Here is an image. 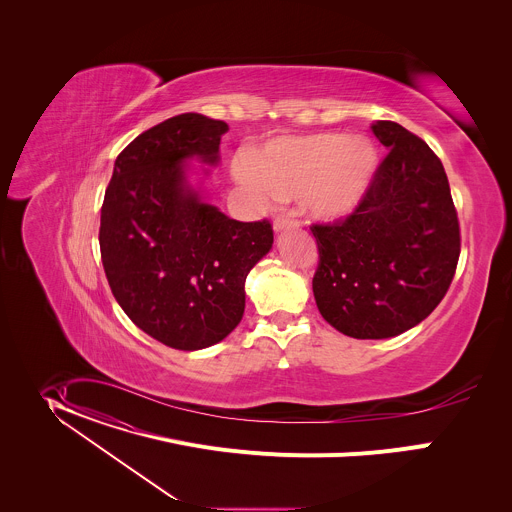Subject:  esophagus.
<instances>
[{
  "mask_svg": "<svg viewBox=\"0 0 512 512\" xmlns=\"http://www.w3.org/2000/svg\"><path fill=\"white\" fill-rule=\"evenodd\" d=\"M295 226H297V222L290 219V217H280V219L274 220V230L276 232H284V230H290V228H295Z\"/></svg>",
  "mask_w": 512,
  "mask_h": 512,
  "instance_id": "1",
  "label": "esophagus"
}]
</instances>
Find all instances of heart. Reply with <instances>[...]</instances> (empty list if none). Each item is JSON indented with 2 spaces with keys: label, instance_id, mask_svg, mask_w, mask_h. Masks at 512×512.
Segmentation results:
<instances>
[{
  "label": "heart",
  "instance_id": "b5f03b06",
  "mask_svg": "<svg viewBox=\"0 0 512 512\" xmlns=\"http://www.w3.org/2000/svg\"><path fill=\"white\" fill-rule=\"evenodd\" d=\"M378 169V151L366 138L311 134L278 138L236 165L246 187L276 201L303 199L315 220L349 217L365 199Z\"/></svg>",
  "mask_w": 512,
  "mask_h": 512
}]
</instances>
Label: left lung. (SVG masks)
I'll return each mask as SVG.
<instances>
[{
    "mask_svg": "<svg viewBox=\"0 0 512 512\" xmlns=\"http://www.w3.org/2000/svg\"><path fill=\"white\" fill-rule=\"evenodd\" d=\"M370 128L388 155L349 219L311 228L319 248L313 295L339 333L388 339L422 323L443 299L459 260V222L428 144L396 122Z\"/></svg>",
    "mask_w": 512,
    "mask_h": 512,
    "instance_id": "1",
    "label": "left lung"
}]
</instances>
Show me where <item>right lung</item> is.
Instances as JSON below:
<instances>
[{
	"instance_id": "1",
	"label": "right lung",
	"mask_w": 512,
	"mask_h": 512,
	"mask_svg": "<svg viewBox=\"0 0 512 512\" xmlns=\"http://www.w3.org/2000/svg\"><path fill=\"white\" fill-rule=\"evenodd\" d=\"M226 132L195 112L153 126L118 155L104 195L100 252L112 293L144 333L179 351L234 331L246 276L274 244L268 220L240 222L207 203Z\"/></svg>"
}]
</instances>
